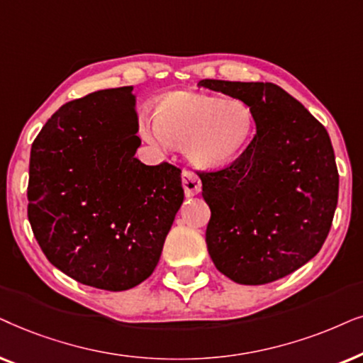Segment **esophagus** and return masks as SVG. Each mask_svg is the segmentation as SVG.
I'll return each mask as SVG.
<instances>
[{
	"label": "esophagus",
	"mask_w": 363,
	"mask_h": 363,
	"mask_svg": "<svg viewBox=\"0 0 363 363\" xmlns=\"http://www.w3.org/2000/svg\"><path fill=\"white\" fill-rule=\"evenodd\" d=\"M182 187H184L186 196H194L197 192H201V179L194 171L191 169H184L182 171Z\"/></svg>",
	"instance_id": "obj_1"
}]
</instances>
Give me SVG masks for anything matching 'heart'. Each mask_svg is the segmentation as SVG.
I'll return each instance as SVG.
<instances>
[{
  "mask_svg": "<svg viewBox=\"0 0 363 363\" xmlns=\"http://www.w3.org/2000/svg\"><path fill=\"white\" fill-rule=\"evenodd\" d=\"M252 131L254 114L242 101L177 94L162 101L143 136L157 146L186 144L187 156L197 166L220 167L240 156Z\"/></svg>",
  "mask_w": 363,
  "mask_h": 363,
  "instance_id": "heart-1",
  "label": "heart"
}]
</instances>
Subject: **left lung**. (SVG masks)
<instances>
[{
	"label": "left lung",
	"instance_id": "obj_1",
	"mask_svg": "<svg viewBox=\"0 0 363 363\" xmlns=\"http://www.w3.org/2000/svg\"><path fill=\"white\" fill-rule=\"evenodd\" d=\"M199 86L244 101L257 128L229 166L197 172L211 207L212 262L244 286L286 277L320 250L335 214L339 171L327 129L277 84L202 79Z\"/></svg>",
	"mask_w": 363,
	"mask_h": 363
}]
</instances>
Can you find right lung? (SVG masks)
<instances>
[{"instance_id":"1","label":"right lung","mask_w":363,"mask_h":363,"mask_svg":"<svg viewBox=\"0 0 363 363\" xmlns=\"http://www.w3.org/2000/svg\"><path fill=\"white\" fill-rule=\"evenodd\" d=\"M133 86L69 101L31 146L28 219L48 260L77 282L128 291L154 272L184 201L181 169L146 166Z\"/></svg>"}]
</instances>
